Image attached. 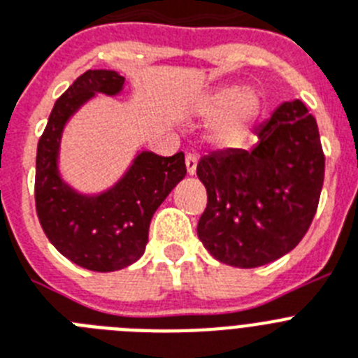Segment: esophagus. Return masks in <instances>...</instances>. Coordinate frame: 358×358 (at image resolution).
Returning a JSON list of instances; mask_svg holds the SVG:
<instances>
[{"mask_svg":"<svg viewBox=\"0 0 358 358\" xmlns=\"http://www.w3.org/2000/svg\"><path fill=\"white\" fill-rule=\"evenodd\" d=\"M196 165H198V156L189 152V155L185 156V167H187V173L189 174L196 173Z\"/></svg>","mask_w":358,"mask_h":358,"instance_id":"esophagus-1","label":"esophagus"}]
</instances>
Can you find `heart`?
<instances>
[{
  "label": "heart",
  "instance_id": "b5f03b06",
  "mask_svg": "<svg viewBox=\"0 0 358 358\" xmlns=\"http://www.w3.org/2000/svg\"><path fill=\"white\" fill-rule=\"evenodd\" d=\"M262 109L260 96L244 85H224L198 101V116L213 120L209 129L211 142L218 147L238 145L257 122Z\"/></svg>",
  "mask_w": 358,
  "mask_h": 358
}]
</instances>
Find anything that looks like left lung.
<instances>
[{"mask_svg":"<svg viewBox=\"0 0 358 358\" xmlns=\"http://www.w3.org/2000/svg\"><path fill=\"white\" fill-rule=\"evenodd\" d=\"M196 174L207 207L198 238L222 264L258 267L295 249L309 229L324 184L317 122L300 100L284 101L249 151L203 156Z\"/></svg>","mask_w":358,"mask_h":358,"instance_id":"1","label":"left lung"}]
</instances>
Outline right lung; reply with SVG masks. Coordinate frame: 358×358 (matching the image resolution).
Segmentation results:
<instances>
[{
    "label": "right lung",
    "mask_w": 358,
    "mask_h": 358,
    "mask_svg": "<svg viewBox=\"0 0 358 358\" xmlns=\"http://www.w3.org/2000/svg\"><path fill=\"white\" fill-rule=\"evenodd\" d=\"M125 78L116 71L83 72L54 103L36 155V211L50 244L76 266L109 273L142 257L155 211L187 173L184 152L140 151L122 178L85 194L59 174V145L69 120L96 94L116 96Z\"/></svg>",
    "instance_id": "1"
}]
</instances>
